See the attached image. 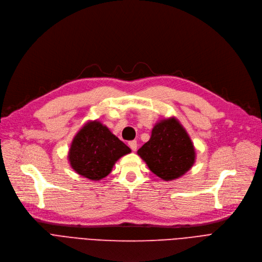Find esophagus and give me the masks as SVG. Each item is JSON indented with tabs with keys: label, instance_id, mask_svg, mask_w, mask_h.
I'll return each instance as SVG.
<instances>
[{
	"label": "esophagus",
	"instance_id": "obj_1",
	"mask_svg": "<svg viewBox=\"0 0 262 262\" xmlns=\"http://www.w3.org/2000/svg\"><path fill=\"white\" fill-rule=\"evenodd\" d=\"M129 146H130V148L132 149L133 151H135L136 149H138V142H136V141H131V142H129Z\"/></svg>",
	"mask_w": 262,
	"mask_h": 262
}]
</instances>
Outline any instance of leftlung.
<instances>
[{
  "mask_svg": "<svg viewBox=\"0 0 262 262\" xmlns=\"http://www.w3.org/2000/svg\"><path fill=\"white\" fill-rule=\"evenodd\" d=\"M149 169L166 181L181 177L195 162V149L176 118L158 122L151 138L139 150Z\"/></svg>",
  "mask_w": 262,
  "mask_h": 262,
  "instance_id": "8db88e82",
  "label": "left lung"
}]
</instances>
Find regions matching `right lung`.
Listing matches in <instances>:
<instances>
[{"instance_id": "1", "label": "right lung", "mask_w": 262, "mask_h": 262, "mask_svg": "<svg viewBox=\"0 0 262 262\" xmlns=\"http://www.w3.org/2000/svg\"><path fill=\"white\" fill-rule=\"evenodd\" d=\"M131 149L101 122H87L74 136L69 150L71 167L79 175L100 180L111 172L115 162Z\"/></svg>"}]
</instances>
